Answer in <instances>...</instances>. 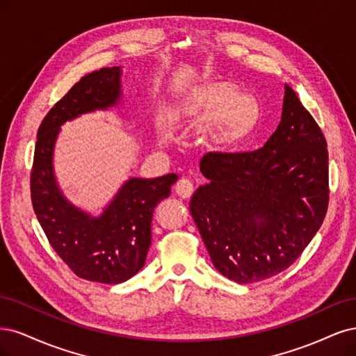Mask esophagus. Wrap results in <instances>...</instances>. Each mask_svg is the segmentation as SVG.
<instances>
[{
  "mask_svg": "<svg viewBox=\"0 0 356 356\" xmlns=\"http://www.w3.org/2000/svg\"><path fill=\"white\" fill-rule=\"evenodd\" d=\"M175 191H176V193L179 195V197H181V198H189L191 195H192V192H193V183H192L189 179H186V177H181V179L176 183Z\"/></svg>",
  "mask_w": 356,
  "mask_h": 356,
  "instance_id": "34e87169",
  "label": "esophagus"
}]
</instances>
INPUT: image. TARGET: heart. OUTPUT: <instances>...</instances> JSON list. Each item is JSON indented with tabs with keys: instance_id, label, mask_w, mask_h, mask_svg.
Listing matches in <instances>:
<instances>
[{
	"instance_id": "1",
	"label": "heart",
	"mask_w": 356,
	"mask_h": 356,
	"mask_svg": "<svg viewBox=\"0 0 356 356\" xmlns=\"http://www.w3.org/2000/svg\"><path fill=\"white\" fill-rule=\"evenodd\" d=\"M235 96V90L227 86L214 83L209 84L202 88H200L197 93H195L189 102V109L195 113L202 112L205 109L211 108H222L226 106L229 102H231ZM226 121H231V117Z\"/></svg>"
}]
</instances>
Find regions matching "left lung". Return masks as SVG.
Returning a JSON list of instances; mask_svg holds the SVG:
<instances>
[{
    "label": "left lung",
    "instance_id": "left-lung-1",
    "mask_svg": "<svg viewBox=\"0 0 356 356\" xmlns=\"http://www.w3.org/2000/svg\"><path fill=\"white\" fill-rule=\"evenodd\" d=\"M209 183L189 210L214 268L239 284L291 266L324 222L328 207L325 137L285 84L277 130L253 152L204 155Z\"/></svg>",
    "mask_w": 356,
    "mask_h": 356
}]
</instances>
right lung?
Returning a JSON list of instances; mask_svg holds the SVG:
<instances>
[{
    "instance_id": "obj_1",
    "label": "right lung",
    "mask_w": 356,
    "mask_h": 356,
    "mask_svg": "<svg viewBox=\"0 0 356 356\" xmlns=\"http://www.w3.org/2000/svg\"><path fill=\"white\" fill-rule=\"evenodd\" d=\"M121 67H102L83 76L44 117L31 173L32 207L49 243L79 278L120 284L139 272L151 245L154 209L170 197L177 175L130 177L99 216L67 200L54 175V146L66 121L108 111L121 100Z\"/></svg>"
}]
</instances>
